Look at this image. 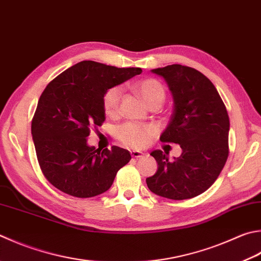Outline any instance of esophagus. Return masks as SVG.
Returning <instances> with one entry per match:
<instances>
[{"label":"esophagus","instance_id":"esophagus-1","mask_svg":"<svg viewBox=\"0 0 261 261\" xmlns=\"http://www.w3.org/2000/svg\"><path fill=\"white\" fill-rule=\"evenodd\" d=\"M130 154H132L133 158H136V159L137 158H142V156L144 155L143 152H141V151H132Z\"/></svg>","mask_w":261,"mask_h":261}]
</instances>
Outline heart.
<instances>
[{"instance_id":"b5f03b06","label":"heart","mask_w":261,"mask_h":261,"mask_svg":"<svg viewBox=\"0 0 261 261\" xmlns=\"http://www.w3.org/2000/svg\"><path fill=\"white\" fill-rule=\"evenodd\" d=\"M137 92L142 100L147 107L152 105H162L166 97L165 87L160 82L155 80H144L135 85ZM121 97V87L112 86L103 95V109L108 116H116ZM153 135V128L149 125H139L134 122H126V124L118 127L117 137L122 144L130 147H144L150 137Z\"/></svg>"}]
</instances>
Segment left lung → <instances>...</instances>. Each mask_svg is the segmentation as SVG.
Masks as SVG:
<instances>
[{"label":"left lung","mask_w":261,"mask_h":261,"mask_svg":"<svg viewBox=\"0 0 261 261\" xmlns=\"http://www.w3.org/2000/svg\"><path fill=\"white\" fill-rule=\"evenodd\" d=\"M151 71L164 78L174 99L160 141L178 144L181 154L170 161L167 152L152 151L158 170L146 178L147 188L171 200L194 198L215 183L227 160V110L215 85L194 68L170 65Z\"/></svg>","instance_id":"obj_1"}]
</instances>
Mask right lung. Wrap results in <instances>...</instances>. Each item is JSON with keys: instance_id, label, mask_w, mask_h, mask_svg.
<instances>
[{"instance_id": "right-lung-1", "label": "right lung", "mask_w": 261, "mask_h": 261, "mask_svg": "<svg viewBox=\"0 0 261 261\" xmlns=\"http://www.w3.org/2000/svg\"><path fill=\"white\" fill-rule=\"evenodd\" d=\"M142 72L82 61L48 83L39 97L32 135L39 167L50 183L76 198H92L110 189L121 167L132 159L128 150L87 144L92 127L106 119L103 95Z\"/></svg>"}]
</instances>
